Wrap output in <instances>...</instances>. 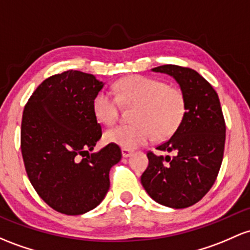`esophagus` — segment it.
Instances as JSON below:
<instances>
[{
  "instance_id": "esophagus-1",
  "label": "esophagus",
  "mask_w": 250,
  "mask_h": 250,
  "mask_svg": "<svg viewBox=\"0 0 250 250\" xmlns=\"http://www.w3.org/2000/svg\"><path fill=\"white\" fill-rule=\"evenodd\" d=\"M131 150L130 149H127V148H122V155L125 156V158H128V156H130L131 154Z\"/></svg>"
}]
</instances>
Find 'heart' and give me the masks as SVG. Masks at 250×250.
I'll list each match as a JSON object with an SVG mask.
<instances>
[{
    "label": "heart",
    "mask_w": 250,
    "mask_h": 250,
    "mask_svg": "<svg viewBox=\"0 0 250 250\" xmlns=\"http://www.w3.org/2000/svg\"><path fill=\"white\" fill-rule=\"evenodd\" d=\"M116 97L102 90L92 102L95 116L106 125L119 120L120 103L136 106L133 125H120L106 130L105 139L122 148L144 146L154 136L164 140L172 136L186 115V97L180 87L146 76H129L115 84Z\"/></svg>",
    "instance_id": "b5f03b06"
}]
</instances>
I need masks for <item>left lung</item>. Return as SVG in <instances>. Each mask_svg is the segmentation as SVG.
<instances>
[{
	"mask_svg": "<svg viewBox=\"0 0 250 250\" xmlns=\"http://www.w3.org/2000/svg\"><path fill=\"white\" fill-rule=\"evenodd\" d=\"M186 97V115L178 130L156 147L173 156L148 152V167L141 175L145 190L156 203L184 209L199 202L216 182L226 144V121L217 92L190 67L163 65Z\"/></svg>",
	"mask_w": 250,
	"mask_h": 250,
	"instance_id": "1",
	"label": "left lung"
}]
</instances>
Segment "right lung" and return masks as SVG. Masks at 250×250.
Returning <instances> with one entry per match:
<instances>
[{
	"label": "right lung",
	"mask_w": 250,
	"mask_h": 250,
	"mask_svg": "<svg viewBox=\"0 0 250 250\" xmlns=\"http://www.w3.org/2000/svg\"><path fill=\"white\" fill-rule=\"evenodd\" d=\"M103 85L94 75L68 70L45 79L24 105V168L40 198L60 213L95 209L110 186L109 171L122 156L115 144L89 154L102 138L92 102Z\"/></svg>",
	"instance_id": "obj_1"
}]
</instances>
